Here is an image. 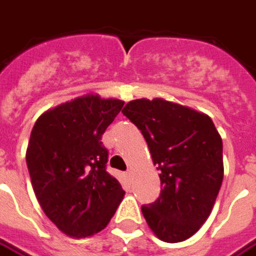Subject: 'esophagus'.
<instances>
[{
    "mask_svg": "<svg viewBox=\"0 0 256 256\" xmlns=\"http://www.w3.org/2000/svg\"><path fill=\"white\" fill-rule=\"evenodd\" d=\"M124 177L128 181H132V178H133V172L132 170H128V172H124Z\"/></svg>",
    "mask_w": 256,
    "mask_h": 256,
    "instance_id": "1",
    "label": "esophagus"
}]
</instances>
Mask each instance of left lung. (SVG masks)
Returning a JSON list of instances; mask_svg holds the SVG:
<instances>
[{"label":"left lung","mask_w":256,"mask_h":256,"mask_svg":"<svg viewBox=\"0 0 256 256\" xmlns=\"http://www.w3.org/2000/svg\"><path fill=\"white\" fill-rule=\"evenodd\" d=\"M122 112L160 170V196L141 207L145 220L163 242H184L207 220L222 185L220 133L208 115L163 98L133 100Z\"/></svg>","instance_id":"obj_1"}]
</instances>
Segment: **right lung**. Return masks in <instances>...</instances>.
<instances>
[{"mask_svg":"<svg viewBox=\"0 0 256 256\" xmlns=\"http://www.w3.org/2000/svg\"><path fill=\"white\" fill-rule=\"evenodd\" d=\"M124 101L86 94L44 112L26 152L32 189L44 212L67 236L102 230L124 190L106 172L101 137Z\"/></svg>","mask_w":256,"mask_h":256,"instance_id":"right-lung-1","label":"right lung"}]
</instances>
